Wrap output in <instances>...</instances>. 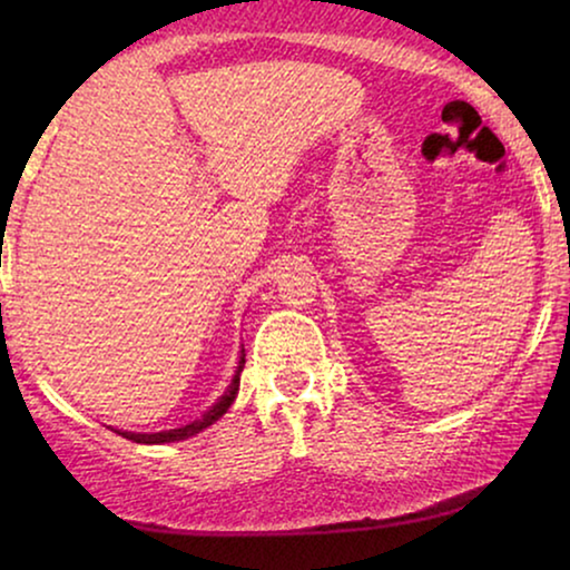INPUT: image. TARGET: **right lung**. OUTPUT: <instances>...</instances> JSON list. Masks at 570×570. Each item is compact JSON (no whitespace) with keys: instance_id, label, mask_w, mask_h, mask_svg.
<instances>
[{"instance_id":"right-lung-1","label":"right lung","mask_w":570,"mask_h":570,"mask_svg":"<svg viewBox=\"0 0 570 570\" xmlns=\"http://www.w3.org/2000/svg\"><path fill=\"white\" fill-rule=\"evenodd\" d=\"M244 363H246V353L240 350V357H238V365H236V373H233L230 384L225 386V392L217 396L213 407H207L205 412L197 420H191V423H186L181 428H170V431H160V433H131V431H116L124 439L135 441V443H174V441H186L191 439V435H197L205 431L215 423V420H220L225 412L230 410V404L236 402V394H238V386H240V371H244Z\"/></svg>"}]
</instances>
